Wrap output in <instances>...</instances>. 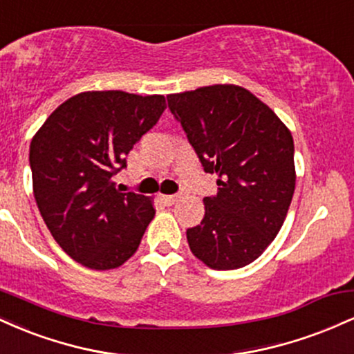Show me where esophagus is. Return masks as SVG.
Masks as SVG:
<instances>
[{
  "instance_id": "1",
  "label": "esophagus",
  "mask_w": 354,
  "mask_h": 354,
  "mask_svg": "<svg viewBox=\"0 0 354 354\" xmlns=\"http://www.w3.org/2000/svg\"><path fill=\"white\" fill-rule=\"evenodd\" d=\"M180 194H163V196H161V200H163L166 205L168 206H171V205H174V203H176L178 200H180Z\"/></svg>"
}]
</instances>
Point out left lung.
Listing matches in <instances>:
<instances>
[{
  "mask_svg": "<svg viewBox=\"0 0 354 354\" xmlns=\"http://www.w3.org/2000/svg\"><path fill=\"white\" fill-rule=\"evenodd\" d=\"M203 169L218 176L205 218L186 231L189 250L213 270H236L263 254L295 193L290 129L253 93L214 84L168 96Z\"/></svg>",
  "mask_w": 354,
  "mask_h": 354,
  "instance_id": "8db88e82",
  "label": "left lung"
}]
</instances>
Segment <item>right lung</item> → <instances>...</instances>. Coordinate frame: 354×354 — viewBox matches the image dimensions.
Returning a JSON list of instances; mask_svg holds the SVG:
<instances>
[{
    "label": "right lung",
    "mask_w": 354,
    "mask_h": 354,
    "mask_svg": "<svg viewBox=\"0 0 354 354\" xmlns=\"http://www.w3.org/2000/svg\"><path fill=\"white\" fill-rule=\"evenodd\" d=\"M165 96L86 91L59 104L30 146L33 193L48 230L75 261L113 270L131 258L153 203L113 176L165 111Z\"/></svg>",
    "instance_id": "obj_1"
}]
</instances>
